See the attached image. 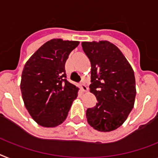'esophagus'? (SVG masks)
Listing matches in <instances>:
<instances>
[{"label":"esophagus","mask_w":158,"mask_h":158,"mask_svg":"<svg viewBox=\"0 0 158 158\" xmlns=\"http://www.w3.org/2000/svg\"><path fill=\"white\" fill-rule=\"evenodd\" d=\"M79 87H80V88H81L82 91H87V90H88V87H87V86L86 85L84 82H81V83H80V84H79Z\"/></svg>","instance_id":"34e87169"}]
</instances>
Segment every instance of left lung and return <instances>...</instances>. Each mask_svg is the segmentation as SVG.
Segmentation results:
<instances>
[{"label":"left lung","instance_id":"1","mask_svg":"<svg viewBox=\"0 0 158 158\" xmlns=\"http://www.w3.org/2000/svg\"><path fill=\"white\" fill-rule=\"evenodd\" d=\"M82 47L91 66L90 91L97 99L87 108V122L100 132L121 126L133 108L134 71L118 47L108 41L83 42Z\"/></svg>","mask_w":158,"mask_h":158}]
</instances>
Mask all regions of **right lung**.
<instances>
[{
  "mask_svg": "<svg viewBox=\"0 0 158 158\" xmlns=\"http://www.w3.org/2000/svg\"><path fill=\"white\" fill-rule=\"evenodd\" d=\"M79 42L52 39L26 62L22 75L24 104L38 124L51 128L66 120L79 88L67 79L65 63Z\"/></svg>",
  "mask_w": 158,
  "mask_h": 158,
  "instance_id": "obj_1",
  "label": "right lung"
}]
</instances>
